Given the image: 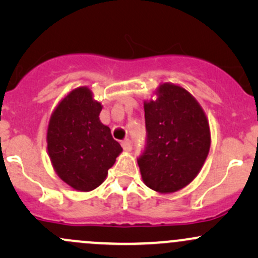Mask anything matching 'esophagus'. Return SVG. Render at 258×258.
Returning a JSON list of instances; mask_svg holds the SVG:
<instances>
[{"mask_svg": "<svg viewBox=\"0 0 258 258\" xmlns=\"http://www.w3.org/2000/svg\"><path fill=\"white\" fill-rule=\"evenodd\" d=\"M121 146H122L125 152H131V150H132V143H131V141H130V139H127V138L123 139V141L121 142Z\"/></svg>", "mask_w": 258, "mask_h": 258, "instance_id": "obj_1", "label": "esophagus"}]
</instances>
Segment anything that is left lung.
Segmentation results:
<instances>
[{"mask_svg": "<svg viewBox=\"0 0 258 258\" xmlns=\"http://www.w3.org/2000/svg\"><path fill=\"white\" fill-rule=\"evenodd\" d=\"M144 102L147 144L137 159L144 184L159 193L184 188L209 155L211 135L198 100L180 86L162 84Z\"/></svg>", "mask_w": 258, "mask_h": 258, "instance_id": "8db88e82", "label": "left lung"}]
</instances>
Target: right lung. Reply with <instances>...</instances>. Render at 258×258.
<instances>
[{
  "label": "right lung",
  "instance_id": "right-lung-1",
  "mask_svg": "<svg viewBox=\"0 0 258 258\" xmlns=\"http://www.w3.org/2000/svg\"><path fill=\"white\" fill-rule=\"evenodd\" d=\"M102 104L88 87L73 90L54 109L47 130V150L63 182L90 191L104 182L122 152L110 128L99 120Z\"/></svg>",
  "mask_w": 258,
  "mask_h": 258
}]
</instances>
